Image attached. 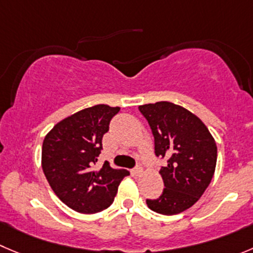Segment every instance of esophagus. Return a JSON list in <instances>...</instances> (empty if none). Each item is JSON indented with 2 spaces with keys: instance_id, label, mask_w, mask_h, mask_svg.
<instances>
[{
  "instance_id": "1",
  "label": "esophagus",
  "mask_w": 253,
  "mask_h": 253,
  "mask_svg": "<svg viewBox=\"0 0 253 253\" xmlns=\"http://www.w3.org/2000/svg\"><path fill=\"white\" fill-rule=\"evenodd\" d=\"M133 174L135 175V176H140V175L143 174V168H141V165H138V167L133 170Z\"/></svg>"
}]
</instances>
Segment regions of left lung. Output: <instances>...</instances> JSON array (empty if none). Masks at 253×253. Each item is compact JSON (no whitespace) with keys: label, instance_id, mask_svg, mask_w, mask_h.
I'll return each mask as SVG.
<instances>
[{"label":"left lung","instance_id":"1","mask_svg":"<svg viewBox=\"0 0 253 253\" xmlns=\"http://www.w3.org/2000/svg\"><path fill=\"white\" fill-rule=\"evenodd\" d=\"M148 120L155 141V155L168 159L160 169L163 194L146 200L150 210L176 215L196 203L213 176L217 146L200 118L170 102L139 105Z\"/></svg>","mask_w":253,"mask_h":253}]
</instances>
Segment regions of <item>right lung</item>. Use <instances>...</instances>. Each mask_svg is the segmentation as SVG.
I'll return each instance as SVG.
<instances>
[{
  "label": "right lung",
  "instance_id": "obj_1",
  "mask_svg": "<svg viewBox=\"0 0 253 253\" xmlns=\"http://www.w3.org/2000/svg\"><path fill=\"white\" fill-rule=\"evenodd\" d=\"M119 107L98 104L57 123L42 145V169L59 200L81 213H97L114 201L118 186L129 171L108 161L95 167L103 135Z\"/></svg>",
  "mask_w": 253,
  "mask_h": 253
}]
</instances>
